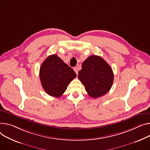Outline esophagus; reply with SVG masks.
Segmentation results:
<instances>
[{"instance_id":"obj_1","label":"esophagus","mask_w":150,"mask_h":150,"mask_svg":"<svg viewBox=\"0 0 150 150\" xmlns=\"http://www.w3.org/2000/svg\"><path fill=\"white\" fill-rule=\"evenodd\" d=\"M74 71L75 72V73L76 74V75H78V69H77V67H74Z\"/></svg>"}]
</instances>
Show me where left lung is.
Returning <instances> with one entry per match:
<instances>
[{
	"label": "left lung",
	"mask_w": 150,
	"mask_h": 150,
	"mask_svg": "<svg viewBox=\"0 0 150 150\" xmlns=\"http://www.w3.org/2000/svg\"><path fill=\"white\" fill-rule=\"evenodd\" d=\"M78 78L90 96L93 98L105 95L110 90L114 79L111 67L99 56L88 57L78 72Z\"/></svg>",
	"instance_id": "1"
}]
</instances>
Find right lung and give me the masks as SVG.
Here are the masks:
<instances>
[{"label":"right lung","instance_id":"add662e5","mask_svg":"<svg viewBox=\"0 0 150 150\" xmlns=\"http://www.w3.org/2000/svg\"><path fill=\"white\" fill-rule=\"evenodd\" d=\"M76 76L74 70L56 54L46 58L40 69V79L45 91L56 98L64 93Z\"/></svg>","mask_w":150,"mask_h":150}]
</instances>
